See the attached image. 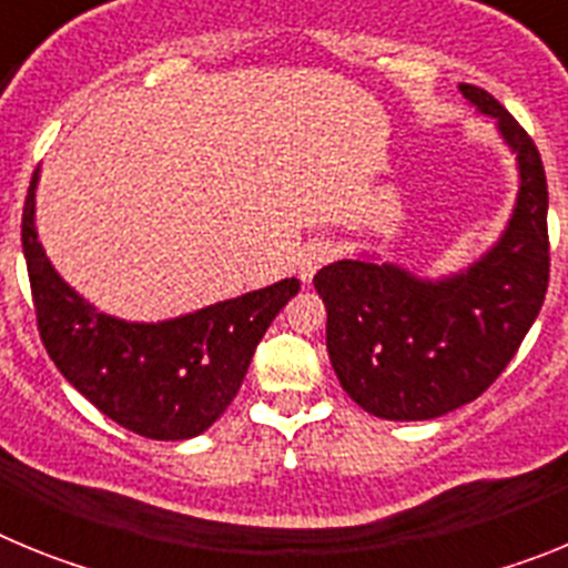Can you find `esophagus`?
<instances>
[{"instance_id": "esophagus-1", "label": "esophagus", "mask_w": 568, "mask_h": 568, "mask_svg": "<svg viewBox=\"0 0 568 568\" xmlns=\"http://www.w3.org/2000/svg\"><path fill=\"white\" fill-rule=\"evenodd\" d=\"M335 250L329 241H310L307 247L301 250L298 253V275L304 284H310L313 281V275L318 273L321 267H327L329 261H333Z\"/></svg>"}]
</instances>
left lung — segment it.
Returning a JSON list of instances; mask_svg holds the SVG:
<instances>
[{
  "instance_id": "1",
  "label": "left lung",
  "mask_w": 568,
  "mask_h": 568,
  "mask_svg": "<svg viewBox=\"0 0 568 568\" xmlns=\"http://www.w3.org/2000/svg\"><path fill=\"white\" fill-rule=\"evenodd\" d=\"M460 93L495 119L518 162V199L500 239L440 278H420L378 255L335 261L313 278L327 307L335 375L375 418H440L486 393L515 358L549 287V190L538 148L486 90L460 84Z\"/></svg>"
}]
</instances>
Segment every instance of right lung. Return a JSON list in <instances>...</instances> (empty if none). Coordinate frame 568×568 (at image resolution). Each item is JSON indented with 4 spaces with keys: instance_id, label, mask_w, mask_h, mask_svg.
Wrapping results in <instances>:
<instances>
[{
    "instance_id": "right-lung-1",
    "label": "right lung",
    "mask_w": 568,
    "mask_h": 568,
    "mask_svg": "<svg viewBox=\"0 0 568 568\" xmlns=\"http://www.w3.org/2000/svg\"><path fill=\"white\" fill-rule=\"evenodd\" d=\"M39 170L22 213V250L39 335L59 373L99 413L153 440H187L222 418L255 346L301 290L281 278L179 318L124 321L84 301L57 273L37 233Z\"/></svg>"
}]
</instances>
